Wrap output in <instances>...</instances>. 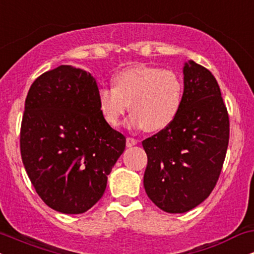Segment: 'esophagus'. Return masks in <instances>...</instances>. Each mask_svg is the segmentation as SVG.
Instances as JSON below:
<instances>
[{
  "label": "esophagus",
  "instance_id": "1",
  "mask_svg": "<svg viewBox=\"0 0 254 254\" xmlns=\"http://www.w3.org/2000/svg\"><path fill=\"white\" fill-rule=\"evenodd\" d=\"M137 144V139L132 138V137H127V147H132V145Z\"/></svg>",
  "mask_w": 254,
  "mask_h": 254
}]
</instances>
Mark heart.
Instances as JSON below:
<instances>
[{"label":"heart","instance_id":"b5f03b06","mask_svg":"<svg viewBox=\"0 0 254 254\" xmlns=\"http://www.w3.org/2000/svg\"><path fill=\"white\" fill-rule=\"evenodd\" d=\"M183 104V82L176 72L156 66H132L113 77V88L98 90V106L107 124L118 127L129 110V125L157 132L171 125Z\"/></svg>","mask_w":254,"mask_h":254}]
</instances>
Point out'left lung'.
<instances>
[{"mask_svg":"<svg viewBox=\"0 0 254 254\" xmlns=\"http://www.w3.org/2000/svg\"><path fill=\"white\" fill-rule=\"evenodd\" d=\"M179 115L142 142L148 156L143 185L161 210L182 214L214 190L229 141V117L214 75L193 61L183 68Z\"/></svg>","mask_w":254,"mask_h":254,"instance_id":"1","label":"left lung"}]
</instances>
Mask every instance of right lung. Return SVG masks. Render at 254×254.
I'll use <instances>...</instances> for the list:
<instances>
[{"mask_svg": "<svg viewBox=\"0 0 254 254\" xmlns=\"http://www.w3.org/2000/svg\"><path fill=\"white\" fill-rule=\"evenodd\" d=\"M98 84L83 69L60 65L32 83L20 131L22 164L46 205L82 214L103 197L125 137L105 122Z\"/></svg>", "mask_w": 254, "mask_h": 254, "instance_id": "obj_1", "label": "right lung"}]
</instances>
